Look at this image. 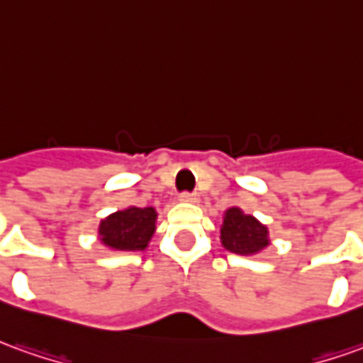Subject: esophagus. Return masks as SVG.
I'll return each mask as SVG.
<instances>
[{
	"label": "esophagus",
	"instance_id": "obj_1",
	"mask_svg": "<svg viewBox=\"0 0 363 363\" xmlns=\"http://www.w3.org/2000/svg\"><path fill=\"white\" fill-rule=\"evenodd\" d=\"M179 201H186V203H197V201H199V196H197V194L184 191V194H179Z\"/></svg>",
	"mask_w": 363,
	"mask_h": 363
}]
</instances>
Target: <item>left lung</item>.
<instances>
[{
  "label": "left lung",
  "mask_w": 363,
  "mask_h": 363,
  "mask_svg": "<svg viewBox=\"0 0 363 363\" xmlns=\"http://www.w3.org/2000/svg\"><path fill=\"white\" fill-rule=\"evenodd\" d=\"M221 243L231 253L251 257L267 249L271 241L269 229L261 221H257L253 215L243 213L239 207H229L223 215Z\"/></svg>",
  "instance_id": "8db88e82"
}]
</instances>
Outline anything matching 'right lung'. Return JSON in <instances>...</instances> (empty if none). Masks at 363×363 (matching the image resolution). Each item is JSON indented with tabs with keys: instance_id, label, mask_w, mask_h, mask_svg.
I'll list each match as a JSON object with an SVG mask.
<instances>
[{
	"instance_id": "obj_1",
	"label": "right lung",
	"mask_w": 363,
	"mask_h": 363,
	"mask_svg": "<svg viewBox=\"0 0 363 363\" xmlns=\"http://www.w3.org/2000/svg\"><path fill=\"white\" fill-rule=\"evenodd\" d=\"M154 207H128L102 219L101 241L114 251H144L156 231Z\"/></svg>"
}]
</instances>
